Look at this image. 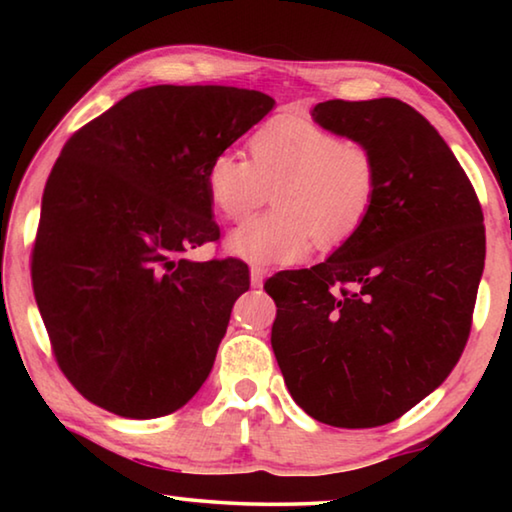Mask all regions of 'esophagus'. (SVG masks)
<instances>
[{"label":"esophagus","instance_id":"esophagus-1","mask_svg":"<svg viewBox=\"0 0 512 512\" xmlns=\"http://www.w3.org/2000/svg\"><path fill=\"white\" fill-rule=\"evenodd\" d=\"M266 268L262 266H250V284H253L255 289H259L264 284V277H266Z\"/></svg>","mask_w":512,"mask_h":512}]
</instances>
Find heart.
I'll use <instances>...</instances> for the list:
<instances>
[{"label":"heart","mask_w":512,"mask_h":512,"mask_svg":"<svg viewBox=\"0 0 512 512\" xmlns=\"http://www.w3.org/2000/svg\"><path fill=\"white\" fill-rule=\"evenodd\" d=\"M248 158L221 151L205 185L219 219L239 223L275 187V210L228 239L232 253L255 264H293L320 248L350 241L368 223L379 194V167L366 144L343 140L305 119H273L248 140Z\"/></svg>","instance_id":"b5f03b06"}]
</instances>
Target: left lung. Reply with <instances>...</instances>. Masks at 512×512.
Returning <instances> with one entry per match:
<instances>
[{
	"instance_id": "obj_1",
	"label": "left lung",
	"mask_w": 512,
	"mask_h": 512,
	"mask_svg": "<svg viewBox=\"0 0 512 512\" xmlns=\"http://www.w3.org/2000/svg\"><path fill=\"white\" fill-rule=\"evenodd\" d=\"M311 115L375 153L379 194L332 257L264 284L277 307L271 345L311 418L381 427L461 359L485 259L481 203L443 137L404 101L332 99Z\"/></svg>"
}]
</instances>
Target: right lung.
<instances>
[{
  "mask_svg": "<svg viewBox=\"0 0 512 512\" xmlns=\"http://www.w3.org/2000/svg\"><path fill=\"white\" fill-rule=\"evenodd\" d=\"M273 106L257 90L153 85L63 146L42 196L31 280L58 368L85 400L149 420L203 386L250 287L241 259H185L221 235L207 164Z\"/></svg>",
  "mask_w": 512,
  "mask_h": 512,
  "instance_id": "1",
  "label": "right lung"
}]
</instances>
